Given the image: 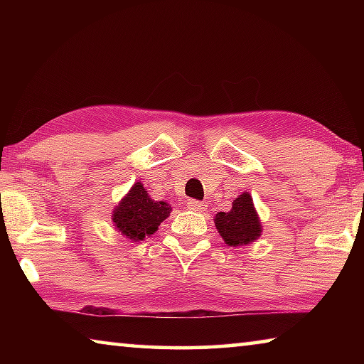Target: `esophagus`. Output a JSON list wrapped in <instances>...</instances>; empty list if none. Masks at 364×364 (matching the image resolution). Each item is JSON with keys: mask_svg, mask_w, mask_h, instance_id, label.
Returning <instances> with one entry per match:
<instances>
[{"mask_svg": "<svg viewBox=\"0 0 364 364\" xmlns=\"http://www.w3.org/2000/svg\"><path fill=\"white\" fill-rule=\"evenodd\" d=\"M186 204H188V208H191V210H194V212H204L205 210V202L189 199Z\"/></svg>", "mask_w": 364, "mask_h": 364, "instance_id": "esophagus-1", "label": "esophagus"}]
</instances>
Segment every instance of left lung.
I'll list each match as a JSON object with an SVG mask.
<instances>
[{
    "instance_id": "1",
    "label": "left lung",
    "mask_w": 364,
    "mask_h": 364,
    "mask_svg": "<svg viewBox=\"0 0 364 364\" xmlns=\"http://www.w3.org/2000/svg\"><path fill=\"white\" fill-rule=\"evenodd\" d=\"M215 226L223 241L232 247L257 241L262 234V221L257 215L252 196L242 193L232 200L230 212L217 213Z\"/></svg>"
}]
</instances>
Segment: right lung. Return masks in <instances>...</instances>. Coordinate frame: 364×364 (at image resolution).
<instances>
[{"mask_svg":"<svg viewBox=\"0 0 364 364\" xmlns=\"http://www.w3.org/2000/svg\"><path fill=\"white\" fill-rule=\"evenodd\" d=\"M171 207L164 200H154L141 183L128 191L112 213V221L123 236L130 241H143L159 230L168 217Z\"/></svg>","mask_w":364,"mask_h":364,"instance_id":"add662e5","label":"right lung"}]
</instances>
